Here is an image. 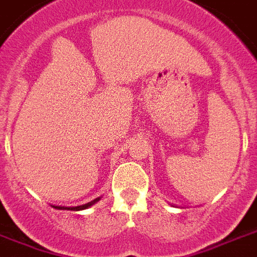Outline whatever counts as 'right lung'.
Returning a JSON list of instances; mask_svg holds the SVG:
<instances>
[{"label":"right lung","instance_id":"obj_1","mask_svg":"<svg viewBox=\"0 0 257 257\" xmlns=\"http://www.w3.org/2000/svg\"><path fill=\"white\" fill-rule=\"evenodd\" d=\"M99 199L100 198H96V199L88 202V203L81 204V206H76V207H63V206H55V208H58V210H72V211H79V210H84V208L89 207V206H92V204L96 203V202L99 201Z\"/></svg>","mask_w":257,"mask_h":257}]
</instances>
